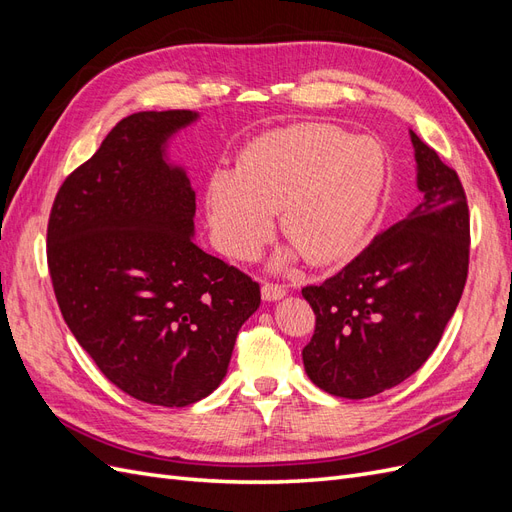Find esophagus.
<instances>
[{
    "label": "esophagus",
    "instance_id": "1",
    "mask_svg": "<svg viewBox=\"0 0 512 512\" xmlns=\"http://www.w3.org/2000/svg\"><path fill=\"white\" fill-rule=\"evenodd\" d=\"M262 292V299L265 301H280L282 297H286V288L280 284H273V282H265L260 288Z\"/></svg>",
    "mask_w": 512,
    "mask_h": 512
}]
</instances>
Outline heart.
I'll list each match as a JSON object with an SVG mask.
<instances>
[{
    "label": "heart",
    "mask_w": 512,
    "mask_h": 512,
    "mask_svg": "<svg viewBox=\"0 0 512 512\" xmlns=\"http://www.w3.org/2000/svg\"><path fill=\"white\" fill-rule=\"evenodd\" d=\"M386 183V156L371 138L327 123H301L258 136L239 170H215L207 218L220 250L254 258L273 235L280 211L284 237L314 265L359 250L374 224Z\"/></svg>",
    "instance_id": "heart-1"
}]
</instances>
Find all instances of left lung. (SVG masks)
Wrapping results in <instances>:
<instances>
[{"mask_svg": "<svg viewBox=\"0 0 512 512\" xmlns=\"http://www.w3.org/2000/svg\"><path fill=\"white\" fill-rule=\"evenodd\" d=\"M421 200L303 299L316 329L303 348L309 380L346 399L410 378L440 344L470 265V211L457 170L414 132Z\"/></svg>", "mask_w": 512, "mask_h": 512, "instance_id": "8db88e82", "label": "left lung"}]
</instances>
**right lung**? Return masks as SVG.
<instances>
[{
    "instance_id": "right-lung-1",
    "label": "right lung",
    "mask_w": 512,
    "mask_h": 512,
    "mask_svg": "<svg viewBox=\"0 0 512 512\" xmlns=\"http://www.w3.org/2000/svg\"><path fill=\"white\" fill-rule=\"evenodd\" d=\"M194 119H121L61 183L46 228L53 290L76 342L117 389L164 408L218 389L260 305L258 282L194 243L196 194L164 162L166 138Z\"/></svg>"
}]
</instances>
